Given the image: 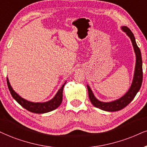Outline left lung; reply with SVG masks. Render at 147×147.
<instances>
[{
  "instance_id": "8db88e82",
  "label": "left lung",
  "mask_w": 147,
  "mask_h": 147,
  "mask_svg": "<svg viewBox=\"0 0 147 147\" xmlns=\"http://www.w3.org/2000/svg\"><path fill=\"white\" fill-rule=\"evenodd\" d=\"M121 28H122V30L124 32H126L127 35L129 36L130 39H131L132 45H133L134 47V50L136 54V57L134 76L133 82H132L129 90L127 92L125 95H124L122 97L117 99V100L111 101V102H102V101H99L98 99L95 98L89 86L87 85L88 97H89L90 102L96 108L105 110V111H119V110H122L123 108L126 107L133 100L135 96L136 95L137 93L140 90L142 82V61L140 50L137 46L136 42L135 40V37L134 36V34L131 31V30L127 26H122Z\"/></svg>"
}]
</instances>
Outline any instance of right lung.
Here are the masks:
<instances>
[{"mask_svg": "<svg viewBox=\"0 0 147 147\" xmlns=\"http://www.w3.org/2000/svg\"><path fill=\"white\" fill-rule=\"evenodd\" d=\"M7 82L9 90L12 97H13V99L17 101L18 104L21 105L23 108H24L25 109L28 110V111L37 114H43L52 111V110H55L56 108H57L61 105L63 100V87H64L65 83H66L65 82L63 84L62 87L60 88L57 93L56 94V95L54 97V98L52 99L51 100L43 103H34L22 98L20 96L18 95L11 86L8 78H7Z\"/></svg>", "mask_w": 147, "mask_h": 147, "instance_id": "right-lung-1", "label": "right lung"}]
</instances>
